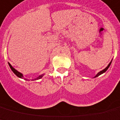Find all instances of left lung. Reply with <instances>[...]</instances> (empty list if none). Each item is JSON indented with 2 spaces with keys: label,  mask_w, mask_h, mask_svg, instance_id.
Segmentation results:
<instances>
[{
  "label": "left lung",
  "mask_w": 120,
  "mask_h": 120,
  "mask_svg": "<svg viewBox=\"0 0 120 120\" xmlns=\"http://www.w3.org/2000/svg\"><path fill=\"white\" fill-rule=\"evenodd\" d=\"M112 61H111V62H110V63H109V64L108 65V66H107V68H105V69H104L102 70V71H100L99 72H98V73L97 74V75L94 77H97L99 76L100 75H101V74H102L104 73V72H105L107 71V70L108 69H109V67H110V64H111V63H112Z\"/></svg>",
  "instance_id": "8db88e82"
}]
</instances>
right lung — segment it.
Segmentation results:
<instances>
[{
  "instance_id": "right-lung-1",
  "label": "right lung",
  "mask_w": 120,
  "mask_h": 120,
  "mask_svg": "<svg viewBox=\"0 0 120 120\" xmlns=\"http://www.w3.org/2000/svg\"><path fill=\"white\" fill-rule=\"evenodd\" d=\"M8 65H9V66H10V69H11V70L13 71V72L14 74H15V75H17V77H20V78H22V79H25V80H26V79H25L23 77V74H22V73H20V72H19L18 71H17V70L15 69V68H13L12 66H11V65L10 64V63H8ZM44 75V74H41V75H40V76L38 77L37 78L34 79H33V80H38V79H40L41 78H42L43 77V76Z\"/></svg>"
}]
</instances>
